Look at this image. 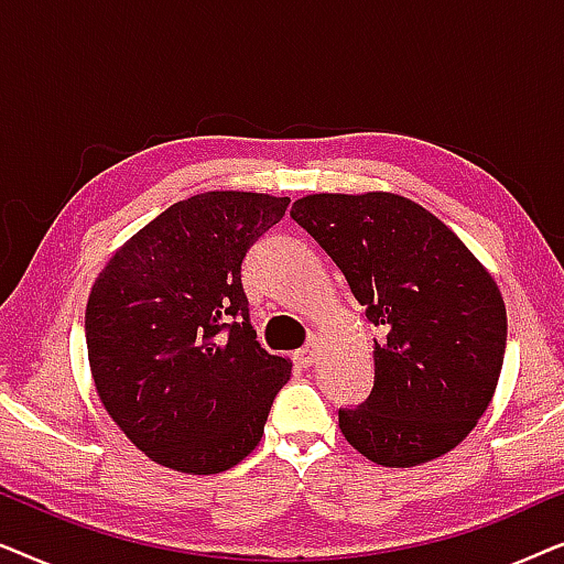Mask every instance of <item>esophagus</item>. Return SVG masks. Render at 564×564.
Returning <instances> with one entry per match:
<instances>
[{
    "label": "esophagus",
    "mask_w": 564,
    "mask_h": 564,
    "mask_svg": "<svg viewBox=\"0 0 564 564\" xmlns=\"http://www.w3.org/2000/svg\"><path fill=\"white\" fill-rule=\"evenodd\" d=\"M313 359H315V344H307V346H303V349H300V351H295V365H297V367L307 369V367L313 365Z\"/></svg>",
    "instance_id": "esophagus-1"
}]
</instances>
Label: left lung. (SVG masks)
<instances>
[{"label":"left lung","mask_w":564,"mask_h":564,"mask_svg":"<svg viewBox=\"0 0 564 564\" xmlns=\"http://www.w3.org/2000/svg\"><path fill=\"white\" fill-rule=\"evenodd\" d=\"M290 218L334 259L382 334L372 392L338 408L346 442L382 467L454 449L485 413L503 367L498 284L442 220L390 192L311 195Z\"/></svg>","instance_id":"left-lung-1"}]
</instances>
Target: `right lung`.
Wrapping results in <instances>:
<instances>
[{
	"mask_svg": "<svg viewBox=\"0 0 564 564\" xmlns=\"http://www.w3.org/2000/svg\"><path fill=\"white\" fill-rule=\"evenodd\" d=\"M288 197L205 192L130 238L97 276L87 349L99 400L176 473H226L257 449L292 365L257 341L241 264Z\"/></svg>",
	"mask_w": 564,
	"mask_h": 564,
	"instance_id": "right-lung-1",
	"label": "right lung"
}]
</instances>
